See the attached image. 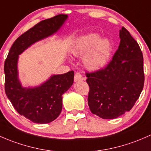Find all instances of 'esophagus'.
<instances>
[{
    "mask_svg": "<svg viewBox=\"0 0 151 151\" xmlns=\"http://www.w3.org/2000/svg\"><path fill=\"white\" fill-rule=\"evenodd\" d=\"M83 78L82 77L81 74L79 73H76L75 74V77H74V81L75 82H78L83 81Z\"/></svg>",
    "mask_w": 151,
    "mask_h": 151,
    "instance_id": "34e87169",
    "label": "esophagus"
}]
</instances>
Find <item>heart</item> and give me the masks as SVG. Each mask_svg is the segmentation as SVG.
<instances>
[{
  "label": "heart",
  "instance_id": "b5f03b06",
  "mask_svg": "<svg viewBox=\"0 0 151 151\" xmlns=\"http://www.w3.org/2000/svg\"><path fill=\"white\" fill-rule=\"evenodd\" d=\"M111 52V44L107 38L99 39L97 34L90 33L81 37L76 42L72 53L76 57H83V66L89 70H97L108 62Z\"/></svg>",
  "mask_w": 151,
  "mask_h": 151
}]
</instances>
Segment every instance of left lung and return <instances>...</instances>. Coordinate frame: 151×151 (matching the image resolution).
Segmentation results:
<instances>
[{
  "instance_id": "1",
  "label": "left lung",
  "mask_w": 151,
  "mask_h": 151,
  "mask_svg": "<svg viewBox=\"0 0 151 151\" xmlns=\"http://www.w3.org/2000/svg\"><path fill=\"white\" fill-rule=\"evenodd\" d=\"M119 38V49L106 68L86 73L88 107L103 119H116L129 111L143 88V56L139 46L124 27Z\"/></svg>"
}]
</instances>
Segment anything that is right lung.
Listing matches in <instances>:
<instances>
[{"instance_id": "right-lung-1", "label": "right lung", "mask_w": 151, "mask_h": 151, "mask_svg": "<svg viewBox=\"0 0 151 151\" xmlns=\"http://www.w3.org/2000/svg\"><path fill=\"white\" fill-rule=\"evenodd\" d=\"M68 16L59 14L43 20L14 41L4 64L5 91L8 99L21 116L36 124L55 120L63 109V95L73 83L74 72L52 75L36 86L24 87L19 78V55L32 44L57 33Z\"/></svg>"}]
</instances>
